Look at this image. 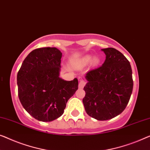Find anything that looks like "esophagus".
I'll use <instances>...</instances> for the list:
<instances>
[{
    "label": "esophagus",
    "mask_w": 150,
    "mask_h": 150,
    "mask_svg": "<svg viewBox=\"0 0 150 150\" xmlns=\"http://www.w3.org/2000/svg\"><path fill=\"white\" fill-rule=\"evenodd\" d=\"M86 82L83 80H81L79 82V88H83L84 86H85Z\"/></svg>",
    "instance_id": "34e87169"
}]
</instances>
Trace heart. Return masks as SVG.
Returning a JSON list of instances; mask_svg holds the SVG:
<instances>
[{"label":"heart","instance_id":"heart-1","mask_svg":"<svg viewBox=\"0 0 150 150\" xmlns=\"http://www.w3.org/2000/svg\"><path fill=\"white\" fill-rule=\"evenodd\" d=\"M92 59V56L91 55H86L83 57L81 59L78 60L76 62V66L79 68H82V67H84L89 64L90 62ZM93 64H97L98 62V59L97 57H94L93 59Z\"/></svg>","mask_w":150,"mask_h":150}]
</instances>
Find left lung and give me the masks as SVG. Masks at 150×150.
<instances>
[{"label": "left lung", "instance_id": "8db88e82", "mask_svg": "<svg viewBox=\"0 0 150 150\" xmlns=\"http://www.w3.org/2000/svg\"><path fill=\"white\" fill-rule=\"evenodd\" d=\"M105 60L101 66L86 74L85 97L82 99L88 116L107 120L121 114L131 98L133 87L131 64L114 48L101 49Z\"/></svg>", "mask_w": 150, "mask_h": 150}]
</instances>
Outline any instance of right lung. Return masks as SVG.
Here are the masks:
<instances>
[{"instance_id":"add662e5","label":"right lung","mask_w":150,"mask_h":150,"mask_svg":"<svg viewBox=\"0 0 150 150\" xmlns=\"http://www.w3.org/2000/svg\"><path fill=\"white\" fill-rule=\"evenodd\" d=\"M62 53L55 47L34 49L17 73L18 96L23 108L42 122H51L64 114L68 99L78 89L79 81L59 77Z\"/></svg>"}]
</instances>
